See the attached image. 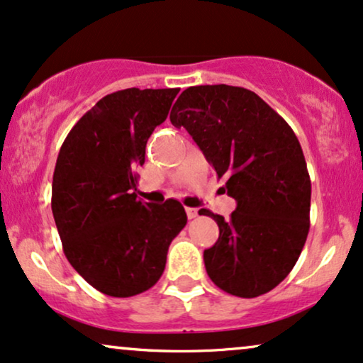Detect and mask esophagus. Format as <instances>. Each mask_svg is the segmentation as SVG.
Listing matches in <instances>:
<instances>
[{"label":"esophagus","instance_id":"34e87169","mask_svg":"<svg viewBox=\"0 0 363 363\" xmlns=\"http://www.w3.org/2000/svg\"><path fill=\"white\" fill-rule=\"evenodd\" d=\"M185 212H186V217H189V218H195L196 216H199V210L191 208V207H186Z\"/></svg>","mask_w":363,"mask_h":363}]
</instances>
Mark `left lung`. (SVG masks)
Here are the masks:
<instances>
[{
    "label": "left lung",
    "instance_id": "obj_1",
    "mask_svg": "<svg viewBox=\"0 0 363 363\" xmlns=\"http://www.w3.org/2000/svg\"><path fill=\"white\" fill-rule=\"evenodd\" d=\"M169 121L190 133L237 202L229 220L199 212L218 225L203 252L208 277L239 298L276 288L310 230L311 182L296 134L256 92L225 84L183 91Z\"/></svg>",
    "mask_w": 363,
    "mask_h": 363
}]
</instances>
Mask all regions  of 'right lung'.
Returning a JSON list of instances; mask_svg holds the SVG:
<instances>
[{
  "instance_id": "add662e5",
  "label": "right lung",
  "mask_w": 363,
  "mask_h": 363,
  "mask_svg": "<svg viewBox=\"0 0 363 363\" xmlns=\"http://www.w3.org/2000/svg\"><path fill=\"white\" fill-rule=\"evenodd\" d=\"M180 89L107 94L77 121L58 153L52 212L65 257L107 296L129 298L163 274L172 240L186 225L178 200L141 202L134 168Z\"/></svg>"
}]
</instances>
